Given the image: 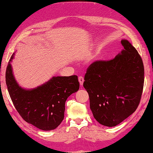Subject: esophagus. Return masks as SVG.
I'll use <instances>...</instances> for the list:
<instances>
[{
  "label": "esophagus",
  "instance_id": "obj_1",
  "mask_svg": "<svg viewBox=\"0 0 153 153\" xmlns=\"http://www.w3.org/2000/svg\"><path fill=\"white\" fill-rule=\"evenodd\" d=\"M79 83H80V85H82L83 83V81H84L83 77V76H79Z\"/></svg>",
  "mask_w": 153,
  "mask_h": 153
}]
</instances>
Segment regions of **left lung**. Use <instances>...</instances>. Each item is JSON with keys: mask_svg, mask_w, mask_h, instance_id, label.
<instances>
[{"mask_svg": "<svg viewBox=\"0 0 153 153\" xmlns=\"http://www.w3.org/2000/svg\"><path fill=\"white\" fill-rule=\"evenodd\" d=\"M124 49L109 60L93 62L86 70L83 87L98 123L114 127L137 110L144 83V66L137 50L126 39Z\"/></svg>", "mask_w": 153, "mask_h": 153, "instance_id": "left-lung-1", "label": "left lung"}]
</instances>
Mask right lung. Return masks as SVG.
Wrapping results in <instances>:
<instances>
[{
    "label": "right lung",
    "mask_w": 153,
    "mask_h": 153,
    "mask_svg": "<svg viewBox=\"0 0 153 153\" xmlns=\"http://www.w3.org/2000/svg\"><path fill=\"white\" fill-rule=\"evenodd\" d=\"M13 58L12 56L11 61ZM9 62L5 81L14 107L26 122L42 130L56 129L64 119L68 97L79 89L78 76H53L45 84L25 90L16 82Z\"/></svg>",
    "instance_id": "obj_1"
}]
</instances>
